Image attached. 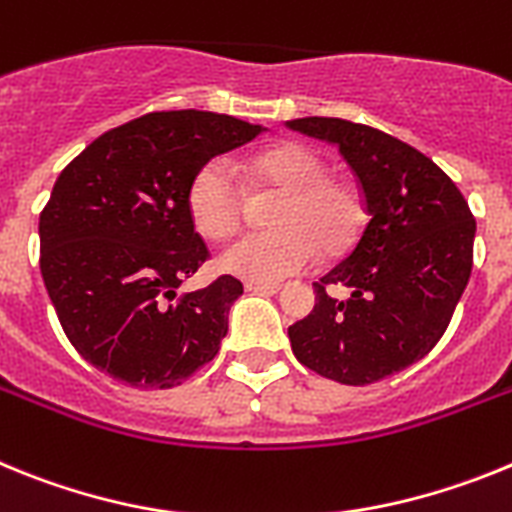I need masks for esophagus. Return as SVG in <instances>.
I'll use <instances>...</instances> for the list:
<instances>
[{"label": "esophagus", "instance_id": "esophagus-1", "mask_svg": "<svg viewBox=\"0 0 512 512\" xmlns=\"http://www.w3.org/2000/svg\"><path fill=\"white\" fill-rule=\"evenodd\" d=\"M244 288H247V291H250V293H270V296H273V293L281 291V283H257V281H247V283H244Z\"/></svg>", "mask_w": 512, "mask_h": 512}]
</instances>
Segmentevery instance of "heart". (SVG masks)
Wrapping results in <instances>:
<instances>
[{
  "instance_id": "obj_1",
  "label": "heart",
  "mask_w": 512,
  "mask_h": 512,
  "mask_svg": "<svg viewBox=\"0 0 512 512\" xmlns=\"http://www.w3.org/2000/svg\"><path fill=\"white\" fill-rule=\"evenodd\" d=\"M252 185L281 190L270 211V231L242 234L221 250L226 273L257 283H278L301 273L322 255H337L358 237L366 208L361 193L345 180L327 177L317 151L281 144L250 159ZM190 221L203 237L234 231L242 213V188L224 159H208L188 185Z\"/></svg>"
}]
</instances>
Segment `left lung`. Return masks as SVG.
Segmentation results:
<instances>
[{
	"instance_id": "obj_1",
	"label": "left lung",
	"mask_w": 512,
	"mask_h": 512,
	"mask_svg": "<svg viewBox=\"0 0 512 512\" xmlns=\"http://www.w3.org/2000/svg\"><path fill=\"white\" fill-rule=\"evenodd\" d=\"M286 126L340 151L368 213L350 255L314 283V311L288 327L293 355L324 379L373 384L443 337L469 283L477 221L433 159L379 128L342 118ZM332 285L349 296L330 297Z\"/></svg>"
}]
</instances>
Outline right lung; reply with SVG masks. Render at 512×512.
Returning a JSON list of instances; mask_svg holds the SVG:
<instances>
[{"mask_svg":"<svg viewBox=\"0 0 512 512\" xmlns=\"http://www.w3.org/2000/svg\"><path fill=\"white\" fill-rule=\"evenodd\" d=\"M268 128L206 110L141 115L102 133L53 185L41 273L84 361L136 389H170L219 353L242 283L221 275L177 299L208 257L188 213L201 164Z\"/></svg>","mask_w":512,"mask_h":512,"instance_id":"obj_1","label":"right lung"}]
</instances>
